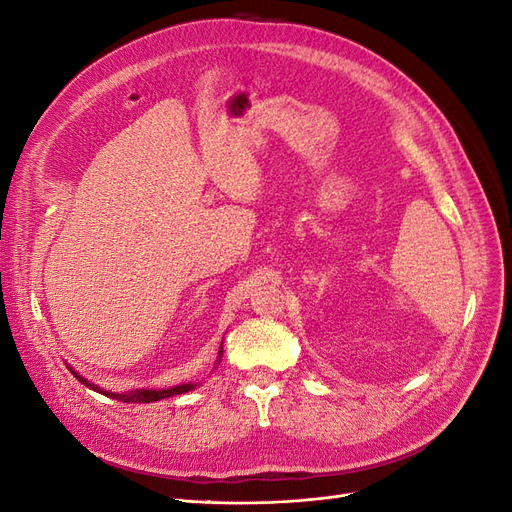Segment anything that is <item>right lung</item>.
<instances>
[{"mask_svg": "<svg viewBox=\"0 0 512 512\" xmlns=\"http://www.w3.org/2000/svg\"><path fill=\"white\" fill-rule=\"evenodd\" d=\"M224 344V342H222ZM222 354H224V348L220 346V352H218V363H215V367L220 365L222 361ZM68 369L74 374L76 380H81L85 386H89V389H94L106 397L111 399H119L123 401V404H151V401H160V399H166V397H173V395H181V393H188L192 389H196L198 382H188V384H177V386H168V389H132V391H123V393H113V391H106L102 389V386L89 382L87 378H83L79 371H74L70 365Z\"/></svg>", "mask_w": 512, "mask_h": 512, "instance_id": "right-lung-1", "label": "right lung"}]
</instances>
